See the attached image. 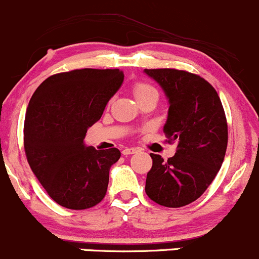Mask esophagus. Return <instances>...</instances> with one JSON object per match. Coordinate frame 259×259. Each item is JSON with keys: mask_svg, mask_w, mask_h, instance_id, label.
<instances>
[{"mask_svg": "<svg viewBox=\"0 0 259 259\" xmlns=\"http://www.w3.org/2000/svg\"><path fill=\"white\" fill-rule=\"evenodd\" d=\"M122 155H130V154H134V153H137V149L135 148H125V149H122Z\"/></svg>", "mask_w": 259, "mask_h": 259, "instance_id": "esophagus-1", "label": "esophagus"}]
</instances>
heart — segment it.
<instances>
[{"label":"heart","mask_w":259,"mask_h":259,"mask_svg":"<svg viewBox=\"0 0 259 259\" xmlns=\"http://www.w3.org/2000/svg\"><path fill=\"white\" fill-rule=\"evenodd\" d=\"M133 93H134V96L137 100L142 99L143 96L149 95V94H153V93H158L156 89L154 88L153 85L150 83L144 82V81H139V82L134 83V88H133Z\"/></svg>","instance_id":"heart-1"}]
</instances>
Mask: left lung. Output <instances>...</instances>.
I'll return each instance as SVG.
<instances>
[{"label": "left lung", "mask_w": 259, "mask_h": 259, "mask_svg": "<svg viewBox=\"0 0 259 259\" xmlns=\"http://www.w3.org/2000/svg\"><path fill=\"white\" fill-rule=\"evenodd\" d=\"M169 99L164 125L174 156L150 154L145 193L153 202L180 208L197 200L221 169L228 144V125L215 89L199 75L177 69H145Z\"/></svg>", "instance_id": "obj_1"}]
</instances>
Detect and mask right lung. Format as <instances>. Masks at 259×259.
<instances>
[{
    "instance_id": "1",
    "label": "right lung",
    "mask_w": 259,
    "mask_h": 259,
    "mask_svg": "<svg viewBox=\"0 0 259 259\" xmlns=\"http://www.w3.org/2000/svg\"><path fill=\"white\" fill-rule=\"evenodd\" d=\"M122 80L119 69L60 72L44 81L28 103L23 125L26 158L50 198L62 207L88 209L105 197L109 170L120 151L86 148L83 138Z\"/></svg>"
}]
</instances>
